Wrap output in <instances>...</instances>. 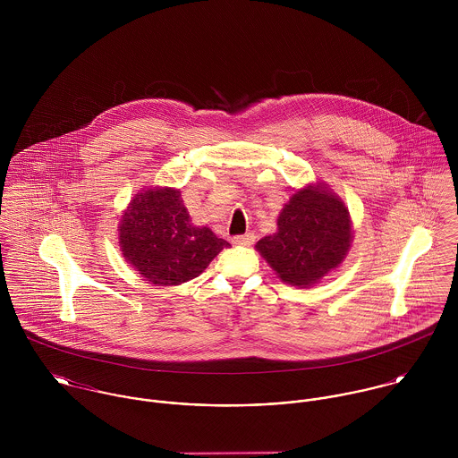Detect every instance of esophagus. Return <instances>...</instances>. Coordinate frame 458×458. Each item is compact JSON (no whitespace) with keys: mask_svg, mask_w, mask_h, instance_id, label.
I'll return each instance as SVG.
<instances>
[{"mask_svg":"<svg viewBox=\"0 0 458 458\" xmlns=\"http://www.w3.org/2000/svg\"><path fill=\"white\" fill-rule=\"evenodd\" d=\"M256 240V236L252 233H247V234H240V236H234L233 238V243L234 245H252Z\"/></svg>","mask_w":458,"mask_h":458,"instance_id":"obj_1","label":"esophagus"}]
</instances>
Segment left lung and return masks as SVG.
I'll return each instance as SVG.
<instances>
[{"label":"left lung","mask_w":458,"mask_h":458,"mask_svg":"<svg viewBox=\"0 0 458 458\" xmlns=\"http://www.w3.org/2000/svg\"><path fill=\"white\" fill-rule=\"evenodd\" d=\"M276 227L256 249L284 282L298 287H309L338 267L352 240L345 204L321 183L294 192Z\"/></svg>","instance_id":"8db88e82"}]
</instances>
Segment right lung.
Listing matches in <instances>:
<instances>
[{"mask_svg":"<svg viewBox=\"0 0 458 458\" xmlns=\"http://www.w3.org/2000/svg\"><path fill=\"white\" fill-rule=\"evenodd\" d=\"M123 258L155 285H180L199 276L231 247L209 227H197L182 192L153 187L135 194L120 222Z\"/></svg>","mask_w":458,"mask_h":458,"instance_id":"add662e5","label":"right lung"}]
</instances>
